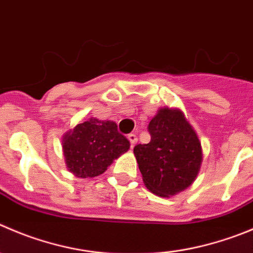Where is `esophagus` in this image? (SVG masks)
I'll return each instance as SVG.
<instances>
[{"label": "esophagus", "instance_id": "34e87169", "mask_svg": "<svg viewBox=\"0 0 253 253\" xmlns=\"http://www.w3.org/2000/svg\"><path fill=\"white\" fill-rule=\"evenodd\" d=\"M128 139H129V141H130V144H131V148H133V146L135 145L136 141H138V136H136V134H133V133L129 134Z\"/></svg>", "mask_w": 253, "mask_h": 253}]
</instances>
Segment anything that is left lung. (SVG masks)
Instances as JSON below:
<instances>
[{"label":"left lung","mask_w":253,"mask_h":253,"mask_svg":"<svg viewBox=\"0 0 253 253\" xmlns=\"http://www.w3.org/2000/svg\"><path fill=\"white\" fill-rule=\"evenodd\" d=\"M150 141L134 146L145 186L170 196L191 185L203 161L201 143L180 110L164 109L148 125Z\"/></svg>","instance_id":"8db88e82"}]
</instances>
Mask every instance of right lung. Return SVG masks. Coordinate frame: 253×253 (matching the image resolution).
I'll list each match as a JSON object with an SVG mask.
<instances>
[{"mask_svg":"<svg viewBox=\"0 0 253 253\" xmlns=\"http://www.w3.org/2000/svg\"><path fill=\"white\" fill-rule=\"evenodd\" d=\"M62 144L69 171L83 179L103 174L113 160L130 146L115 123L93 118L68 131Z\"/></svg>","mask_w":253,"mask_h":253,"instance_id":"obj_1","label":"right lung"}]
</instances>
